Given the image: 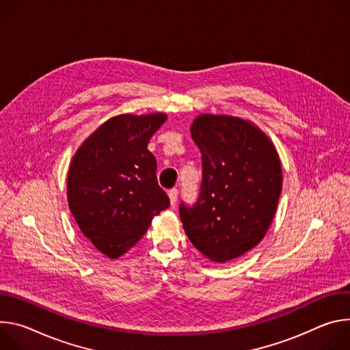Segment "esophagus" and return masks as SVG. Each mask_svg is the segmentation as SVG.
<instances>
[{"label": "esophagus", "instance_id": "obj_1", "mask_svg": "<svg viewBox=\"0 0 350 350\" xmlns=\"http://www.w3.org/2000/svg\"><path fill=\"white\" fill-rule=\"evenodd\" d=\"M168 196H170V200H171V206L175 207L176 200H178V189H176V187L170 189V190H168Z\"/></svg>", "mask_w": 350, "mask_h": 350}]
</instances>
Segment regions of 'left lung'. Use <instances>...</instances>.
Listing matches in <instances>:
<instances>
[{
  "label": "left lung",
  "mask_w": 350,
  "mask_h": 350,
  "mask_svg": "<svg viewBox=\"0 0 350 350\" xmlns=\"http://www.w3.org/2000/svg\"><path fill=\"white\" fill-rule=\"evenodd\" d=\"M203 178L193 206L179 215L191 245L213 261L234 260L264 238L277 211L282 170L275 147L250 122L200 115L190 126Z\"/></svg>",
  "instance_id": "8db88e82"
}]
</instances>
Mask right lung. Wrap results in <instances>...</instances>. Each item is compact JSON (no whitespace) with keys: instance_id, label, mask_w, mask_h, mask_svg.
<instances>
[{"instance_id":"obj_1","label":"right lung","mask_w":350,"mask_h":350,"mask_svg":"<svg viewBox=\"0 0 350 350\" xmlns=\"http://www.w3.org/2000/svg\"><path fill=\"white\" fill-rule=\"evenodd\" d=\"M165 113L118 115L103 124L73 155L68 203L83 235L109 258L133 247L151 218L170 207L157 180L148 140Z\"/></svg>"}]
</instances>
